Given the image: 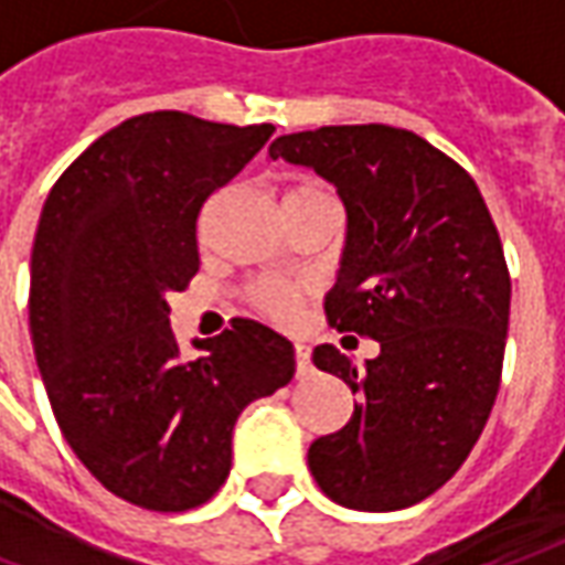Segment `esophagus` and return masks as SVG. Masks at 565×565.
<instances>
[{"label":"esophagus","instance_id":"esophagus-1","mask_svg":"<svg viewBox=\"0 0 565 565\" xmlns=\"http://www.w3.org/2000/svg\"><path fill=\"white\" fill-rule=\"evenodd\" d=\"M294 356H297V375H306L309 372V347L294 343Z\"/></svg>","mask_w":565,"mask_h":565}]
</instances>
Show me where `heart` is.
<instances>
[{
  "instance_id": "obj_1",
  "label": "heart",
  "mask_w": 565,
  "mask_h": 565,
  "mask_svg": "<svg viewBox=\"0 0 565 565\" xmlns=\"http://www.w3.org/2000/svg\"><path fill=\"white\" fill-rule=\"evenodd\" d=\"M328 200H334V196L321 184H316V181H297V184H290L284 190L287 212H300V209L328 203ZM246 300L265 319L278 321V324H290L300 316L302 302L309 300V287L300 281H284V278H259V281L249 284Z\"/></svg>"
}]
</instances>
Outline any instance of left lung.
<instances>
[{
	"instance_id": "obj_1",
	"label": "left lung",
	"mask_w": 565,
	"mask_h": 565,
	"mask_svg": "<svg viewBox=\"0 0 565 565\" xmlns=\"http://www.w3.org/2000/svg\"><path fill=\"white\" fill-rule=\"evenodd\" d=\"M268 156L338 186L347 246L324 316L381 343L362 372L331 343L312 350L360 403L312 440L309 472L350 510L413 507L466 462L500 387L510 271L494 218L472 174L403 127L284 134Z\"/></svg>"
}]
</instances>
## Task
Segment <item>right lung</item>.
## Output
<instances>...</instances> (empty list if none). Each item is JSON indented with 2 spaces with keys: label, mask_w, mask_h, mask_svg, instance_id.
Instances as JSON below:
<instances>
[{
  "label": "right lung",
  "mask_w": 565,
  "mask_h": 565,
  "mask_svg": "<svg viewBox=\"0 0 565 565\" xmlns=\"http://www.w3.org/2000/svg\"><path fill=\"white\" fill-rule=\"evenodd\" d=\"M275 134L147 111L89 143L46 196L30 256V338L52 413L106 491L152 513L205 503L234 422L294 379V343L234 319L193 360L168 294L200 271L196 218Z\"/></svg>",
  "instance_id": "add662e5"
}]
</instances>
